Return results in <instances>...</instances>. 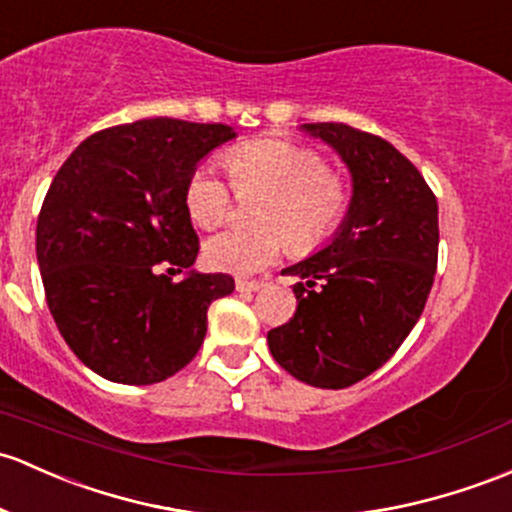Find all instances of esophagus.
<instances>
[{
    "mask_svg": "<svg viewBox=\"0 0 512 512\" xmlns=\"http://www.w3.org/2000/svg\"><path fill=\"white\" fill-rule=\"evenodd\" d=\"M263 280H249V278H236V290L239 293H256V290L263 288Z\"/></svg>",
    "mask_w": 512,
    "mask_h": 512,
    "instance_id": "1",
    "label": "esophagus"
}]
</instances>
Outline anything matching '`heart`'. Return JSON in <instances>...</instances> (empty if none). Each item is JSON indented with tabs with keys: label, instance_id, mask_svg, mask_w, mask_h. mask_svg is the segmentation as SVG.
<instances>
[{
	"label": "heart",
	"instance_id": "b5f03b06",
	"mask_svg": "<svg viewBox=\"0 0 512 512\" xmlns=\"http://www.w3.org/2000/svg\"><path fill=\"white\" fill-rule=\"evenodd\" d=\"M229 180L241 195L263 192L256 210L261 229H222L202 246L214 271L249 276L276 261L283 236L293 251L324 244L346 212L342 180L310 148L280 139H258L224 156ZM185 210L197 227H212L229 212V188L212 168L200 166L185 185Z\"/></svg>",
	"mask_w": 512,
	"mask_h": 512
}]
</instances>
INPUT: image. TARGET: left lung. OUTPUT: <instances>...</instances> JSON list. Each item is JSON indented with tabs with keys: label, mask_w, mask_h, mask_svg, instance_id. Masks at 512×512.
Masks as SVG:
<instances>
[{
	"label": "left lung",
	"mask_w": 512,
	"mask_h": 512,
	"mask_svg": "<svg viewBox=\"0 0 512 512\" xmlns=\"http://www.w3.org/2000/svg\"><path fill=\"white\" fill-rule=\"evenodd\" d=\"M342 158L351 200L332 239L283 276H295V317L268 332L290 376L349 388L371 376L412 332L437 271V197L381 136L346 124H302Z\"/></svg>",
	"instance_id": "8db88e82"
}]
</instances>
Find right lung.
<instances>
[{
  "label": "right lung",
  "mask_w": 512,
  "mask_h": 512,
  "mask_svg": "<svg viewBox=\"0 0 512 512\" xmlns=\"http://www.w3.org/2000/svg\"><path fill=\"white\" fill-rule=\"evenodd\" d=\"M227 124L156 117L92 134L46 192L36 258L58 332L97 376L151 386L188 366L207 334V307L234 290L227 273H200L185 185ZM161 260L189 271L180 284Z\"/></svg>",
  "instance_id": "obj_1"
}]
</instances>
